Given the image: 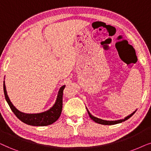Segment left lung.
<instances>
[{"label": "left lung", "instance_id": "left-lung-1", "mask_svg": "<svg viewBox=\"0 0 151 151\" xmlns=\"http://www.w3.org/2000/svg\"><path fill=\"white\" fill-rule=\"evenodd\" d=\"M86 109H87V108H86ZM87 111H88V113L89 114L90 117L91 118V119L93 120L94 122H96V123H98L99 124H103V125H114V124H119V123H122V122H123L124 121H126V120H127L129 119L130 116H132L133 114H134V112H136L134 111L132 113H131L130 114V115H128L126 116V117L124 118L123 119H119V120H116V121H106V120H103V119H99V118L96 117V116H94L93 115H92L91 114H90V112L88 111V110L87 109Z\"/></svg>", "mask_w": 151, "mask_h": 151}]
</instances>
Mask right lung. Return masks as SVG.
<instances>
[{"instance_id": "right-lung-1", "label": "right lung", "mask_w": 151, "mask_h": 151, "mask_svg": "<svg viewBox=\"0 0 151 151\" xmlns=\"http://www.w3.org/2000/svg\"><path fill=\"white\" fill-rule=\"evenodd\" d=\"M65 87V86L64 85L60 88L55 104L47 111L41 112V113L27 114L20 112L19 110L15 108V106H14L7 95L5 81L3 83V90L5 99L12 112L23 123L27 124V125L35 126H45L50 125L59 119L61 114L62 107H63V92Z\"/></svg>"}]
</instances>
